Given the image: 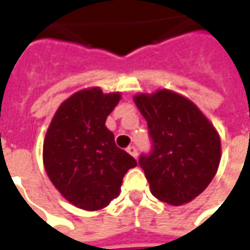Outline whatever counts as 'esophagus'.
I'll use <instances>...</instances> for the list:
<instances>
[{
  "label": "esophagus",
  "instance_id": "obj_1",
  "mask_svg": "<svg viewBox=\"0 0 250 250\" xmlns=\"http://www.w3.org/2000/svg\"><path fill=\"white\" fill-rule=\"evenodd\" d=\"M127 152L130 154V155H132V157L138 158V148H136L135 146H128L127 147Z\"/></svg>",
  "mask_w": 250,
  "mask_h": 250
}]
</instances>
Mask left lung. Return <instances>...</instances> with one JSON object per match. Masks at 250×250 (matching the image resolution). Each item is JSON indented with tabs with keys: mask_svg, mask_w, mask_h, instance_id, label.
<instances>
[{
	"mask_svg": "<svg viewBox=\"0 0 250 250\" xmlns=\"http://www.w3.org/2000/svg\"><path fill=\"white\" fill-rule=\"evenodd\" d=\"M147 122L151 150L139 166L152 195L170 205L194 199L214 178L221 159L220 136L190 100L162 89L134 98Z\"/></svg>",
	"mask_w": 250,
	"mask_h": 250,
	"instance_id": "left-lung-1",
	"label": "left lung"
}]
</instances>
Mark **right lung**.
<instances>
[{
    "mask_svg": "<svg viewBox=\"0 0 250 250\" xmlns=\"http://www.w3.org/2000/svg\"><path fill=\"white\" fill-rule=\"evenodd\" d=\"M119 93L84 89L59 107L44 141V165L55 188L71 204L99 210L119 195L125 174L136 161L115 145L105 119Z\"/></svg>",
    "mask_w": 250,
    "mask_h": 250,
    "instance_id": "right-lung-1",
    "label": "right lung"
}]
</instances>
